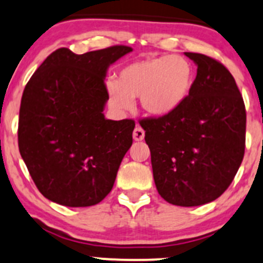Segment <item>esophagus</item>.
I'll return each instance as SVG.
<instances>
[{
	"mask_svg": "<svg viewBox=\"0 0 263 263\" xmlns=\"http://www.w3.org/2000/svg\"><path fill=\"white\" fill-rule=\"evenodd\" d=\"M145 138V131L142 129V127L136 126L134 131V140L135 141H142Z\"/></svg>",
	"mask_w": 263,
	"mask_h": 263,
	"instance_id": "obj_1",
	"label": "esophagus"
}]
</instances>
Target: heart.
Masks as SVG:
<instances>
[{"label":"heart","instance_id":"obj_1","mask_svg":"<svg viewBox=\"0 0 263 263\" xmlns=\"http://www.w3.org/2000/svg\"><path fill=\"white\" fill-rule=\"evenodd\" d=\"M195 67L180 54L147 57L122 67L116 82L107 83L108 102L117 111L132 108L140 97L141 107L154 116L175 112L190 99Z\"/></svg>","mask_w":263,"mask_h":263}]
</instances>
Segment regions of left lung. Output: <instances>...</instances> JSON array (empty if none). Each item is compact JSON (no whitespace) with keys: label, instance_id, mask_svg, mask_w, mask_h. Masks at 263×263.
<instances>
[{"label":"left lung","instance_id":"left-lung-1","mask_svg":"<svg viewBox=\"0 0 263 263\" xmlns=\"http://www.w3.org/2000/svg\"><path fill=\"white\" fill-rule=\"evenodd\" d=\"M197 66L192 93L175 112L141 120L156 189L176 206H201L229 189L245 155L246 109L230 71L184 52Z\"/></svg>","mask_w":263,"mask_h":263}]
</instances>
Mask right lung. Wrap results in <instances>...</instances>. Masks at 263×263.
<instances>
[{
	"mask_svg": "<svg viewBox=\"0 0 263 263\" xmlns=\"http://www.w3.org/2000/svg\"><path fill=\"white\" fill-rule=\"evenodd\" d=\"M132 52L112 46L76 54L59 48L26 85L20 107L18 148L39 191L62 206L87 207L114 187L132 145V120L105 118V79Z\"/></svg>",
	"mask_w": 263,
	"mask_h": 263,
	"instance_id": "1",
	"label": "right lung"
}]
</instances>
